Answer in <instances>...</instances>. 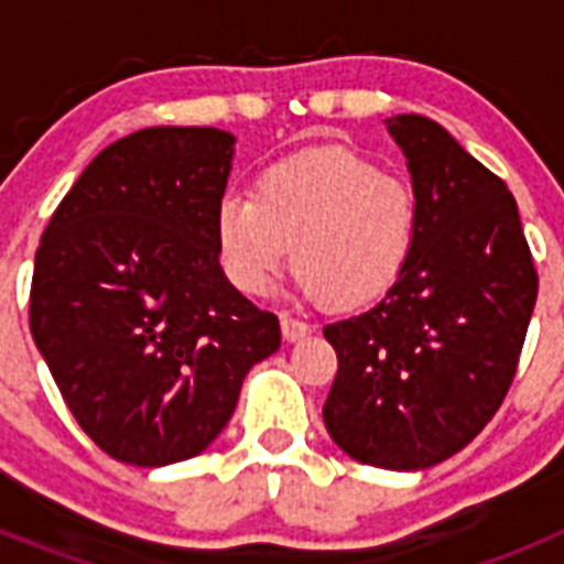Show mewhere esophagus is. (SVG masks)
<instances>
[{
  "label": "esophagus",
  "instance_id": "esophagus-1",
  "mask_svg": "<svg viewBox=\"0 0 564 564\" xmlns=\"http://www.w3.org/2000/svg\"><path fill=\"white\" fill-rule=\"evenodd\" d=\"M282 336H285V341H302L305 336H311V325L302 318L282 316Z\"/></svg>",
  "mask_w": 564,
  "mask_h": 564
}]
</instances>
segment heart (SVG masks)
<instances>
[{
    "label": "heart",
    "instance_id": "1",
    "mask_svg": "<svg viewBox=\"0 0 564 564\" xmlns=\"http://www.w3.org/2000/svg\"><path fill=\"white\" fill-rule=\"evenodd\" d=\"M421 203L410 183L352 149H307L257 174L253 194L214 212L223 273L259 296L291 259L299 291L336 311L370 305L415 257Z\"/></svg>",
    "mask_w": 564,
    "mask_h": 564
}]
</instances>
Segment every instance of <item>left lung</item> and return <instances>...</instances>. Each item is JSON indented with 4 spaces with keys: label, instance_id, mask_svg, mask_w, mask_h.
I'll list each match as a JSON object with an SVG mask.
<instances>
[{
    "label": "left lung",
    "instance_id": "8db88e82",
    "mask_svg": "<svg viewBox=\"0 0 564 564\" xmlns=\"http://www.w3.org/2000/svg\"><path fill=\"white\" fill-rule=\"evenodd\" d=\"M421 203L415 257L338 356L325 426L358 463L417 471L475 441L514 381L540 279L506 183L423 115L387 118Z\"/></svg>",
    "mask_w": 564,
    "mask_h": 564
}]
</instances>
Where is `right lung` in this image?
Listing matches in <instances>:
<instances>
[{"label": "right lung", "instance_id": "1", "mask_svg": "<svg viewBox=\"0 0 564 564\" xmlns=\"http://www.w3.org/2000/svg\"><path fill=\"white\" fill-rule=\"evenodd\" d=\"M234 134L152 127L109 143L58 203L30 288V333L98 449L169 466L226 430L279 318L226 279L214 212Z\"/></svg>", "mask_w": 564, "mask_h": 564}]
</instances>
